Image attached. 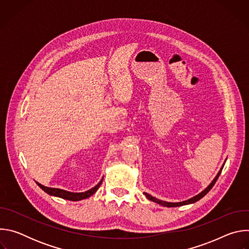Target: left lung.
I'll return each instance as SVG.
<instances>
[{
  "mask_svg": "<svg viewBox=\"0 0 249 249\" xmlns=\"http://www.w3.org/2000/svg\"><path fill=\"white\" fill-rule=\"evenodd\" d=\"M226 160H225V162H226ZM225 162L223 163V165H222V167L220 168L218 174L216 175L215 178L212 180V182H211L202 192H200L199 194H197L196 196H194V197H192V198H190V199H188V200H185V201H182V202H175V203H172V202H166V201H162V200H160V199H158V198H156V197H154V196H152V195H150V194H148V193H146V192H144V194L146 195L147 199H149L150 201H153V202H155V203H157V204H159V205H161V206H163V207H168V208H171V207H180V206H184V205L193 204V203L199 201L201 198H203V197L213 188V186L215 185L217 179L219 178V176H220V174H221V172H222V169H223V167H224V165H225Z\"/></svg>",
  "mask_w": 249,
  "mask_h": 249,
  "instance_id": "8db88e82",
  "label": "left lung"
}]
</instances>
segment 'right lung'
<instances>
[{"label":"right lung","mask_w":249,"mask_h":249,"mask_svg":"<svg viewBox=\"0 0 249 249\" xmlns=\"http://www.w3.org/2000/svg\"><path fill=\"white\" fill-rule=\"evenodd\" d=\"M103 180V177L101 178V180L94 186L92 187L91 189L88 190V191H85V192H70V191H66V190H63V189H59V188H51V187H46L38 182H36V184L44 191L46 192L47 194L51 195V196H55V197H59V198H62V199H66V200H70V201H80V200H84V199H87L89 197H90L91 195H93L97 189L99 188L101 182Z\"/></svg>","instance_id":"1"}]
</instances>
